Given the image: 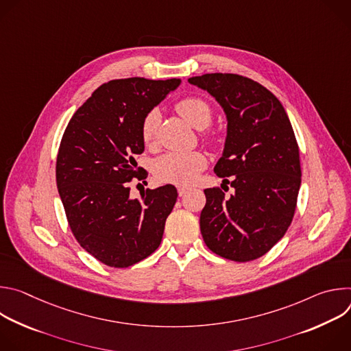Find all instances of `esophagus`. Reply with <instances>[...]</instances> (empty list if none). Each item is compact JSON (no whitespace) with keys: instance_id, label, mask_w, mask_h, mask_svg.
I'll return each mask as SVG.
<instances>
[{"instance_id":"obj_1","label":"esophagus","mask_w":351,"mask_h":351,"mask_svg":"<svg viewBox=\"0 0 351 351\" xmlns=\"http://www.w3.org/2000/svg\"><path fill=\"white\" fill-rule=\"evenodd\" d=\"M187 190H189L187 187H184V186H180V187L178 189V193H179V195H184V193H186Z\"/></svg>"}]
</instances>
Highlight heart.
<instances>
[{
	"instance_id": "heart-1",
	"label": "heart",
	"mask_w": 351,
	"mask_h": 351,
	"mask_svg": "<svg viewBox=\"0 0 351 351\" xmlns=\"http://www.w3.org/2000/svg\"><path fill=\"white\" fill-rule=\"evenodd\" d=\"M176 111L194 128L204 129L211 123L213 108L202 97H186L176 104ZM161 114L158 110H152L141 121L140 134L145 145L154 144L157 138ZM207 165V158L202 152H169L153 164L156 178L164 183L178 186L191 184L198 173Z\"/></svg>"
}]
</instances>
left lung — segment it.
I'll return each instance as SVG.
<instances>
[{"label":"left lung","mask_w":351,"mask_h":351,"mask_svg":"<svg viewBox=\"0 0 351 351\" xmlns=\"http://www.w3.org/2000/svg\"><path fill=\"white\" fill-rule=\"evenodd\" d=\"M189 83L223 108L228 132L214 172L234 189L229 198L219 187L204 190L203 239L226 260H257L285 236L294 215L302 168L291 123L279 99L248 77L207 73Z\"/></svg>","instance_id":"left-lung-1"}]
</instances>
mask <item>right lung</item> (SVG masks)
<instances>
[{"mask_svg": "<svg viewBox=\"0 0 351 351\" xmlns=\"http://www.w3.org/2000/svg\"><path fill=\"white\" fill-rule=\"evenodd\" d=\"M179 84L144 77L104 83L62 136L56 175L68 223L86 252L108 267L128 268L161 244L176 187L147 189L132 198L128 183L141 172L134 156L144 152L143 118Z\"/></svg>", "mask_w": 351, "mask_h": 351, "instance_id": "1", "label": "right lung"}]
</instances>
